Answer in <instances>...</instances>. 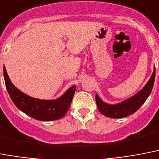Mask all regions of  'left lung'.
Masks as SVG:
<instances>
[{
  "instance_id": "8db88e82",
  "label": "left lung",
  "mask_w": 159,
  "mask_h": 159,
  "mask_svg": "<svg viewBox=\"0 0 159 159\" xmlns=\"http://www.w3.org/2000/svg\"><path fill=\"white\" fill-rule=\"evenodd\" d=\"M155 80V68L149 80L140 91L128 99L117 104H108L102 101L96 94V103L98 109L102 115L111 118H121L134 113L144 103L153 89Z\"/></svg>"
}]
</instances>
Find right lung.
<instances>
[{"label":"right lung","instance_id":"right-lung-1","mask_svg":"<svg viewBox=\"0 0 159 159\" xmlns=\"http://www.w3.org/2000/svg\"><path fill=\"white\" fill-rule=\"evenodd\" d=\"M3 73L6 89L11 100L20 111L29 116L44 121L58 120L63 117L70 109L76 86L70 88L64 94L57 99H39L30 97L18 89L11 83L5 66L3 67Z\"/></svg>","mask_w":159,"mask_h":159}]
</instances>
